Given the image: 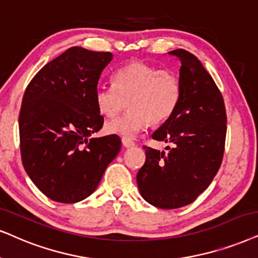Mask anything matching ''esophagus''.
I'll return each instance as SVG.
<instances>
[{
    "label": "esophagus",
    "mask_w": 258,
    "mask_h": 258,
    "mask_svg": "<svg viewBox=\"0 0 258 258\" xmlns=\"http://www.w3.org/2000/svg\"><path fill=\"white\" fill-rule=\"evenodd\" d=\"M121 142H122V145L125 146V148H132V146H135V143H133L130 138H127V137H123V138L121 139Z\"/></svg>",
    "instance_id": "esophagus-1"
}]
</instances>
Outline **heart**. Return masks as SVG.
Returning <instances> with one entry per match:
<instances>
[{
  "instance_id": "b5f03b06",
  "label": "heart",
  "mask_w": 258,
  "mask_h": 258,
  "mask_svg": "<svg viewBox=\"0 0 258 258\" xmlns=\"http://www.w3.org/2000/svg\"><path fill=\"white\" fill-rule=\"evenodd\" d=\"M180 77L175 71L152 67L143 61L123 65L113 76V87L99 86L95 105L102 115L113 118L128 106V110L106 123L109 135L132 137L150 122L161 125L171 118L181 100Z\"/></svg>"
}]
</instances>
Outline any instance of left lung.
<instances>
[{"label": "left lung", "instance_id": "1", "mask_svg": "<svg viewBox=\"0 0 258 258\" xmlns=\"http://www.w3.org/2000/svg\"><path fill=\"white\" fill-rule=\"evenodd\" d=\"M169 54L181 61V100L152 138L174 146L168 152L144 146L146 159L137 174L144 200L163 210L191 204L206 190L223 161L227 128L224 99L201 61L182 48Z\"/></svg>", "mask_w": 258, "mask_h": 258}]
</instances>
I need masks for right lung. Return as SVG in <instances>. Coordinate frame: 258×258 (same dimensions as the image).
<instances>
[{"instance_id": "obj_1", "label": "right lung", "mask_w": 258, "mask_h": 258, "mask_svg": "<svg viewBox=\"0 0 258 258\" xmlns=\"http://www.w3.org/2000/svg\"><path fill=\"white\" fill-rule=\"evenodd\" d=\"M112 59L110 52L70 47L26 88L19 115L22 164L51 200L75 204L89 197L120 151L118 136L90 138L103 125L94 96Z\"/></svg>"}]
</instances>
